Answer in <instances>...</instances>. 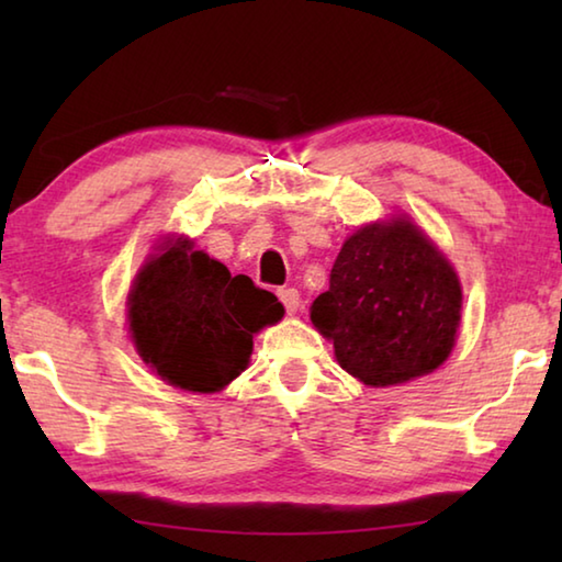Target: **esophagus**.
Wrapping results in <instances>:
<instances>
[{"label":"esophagus","instance_id":"1","mask_svg":"<svg viewBox=\"0 0 562 562\" xmlns=\"http://www.w3.org/2000/svg\"><path fill=\"white\" fill-rule=\"evenodd\" d=\"M278 297L284 304V310H288V315H294V312L300 310V292L294 290V288L278 290Z\"/></svg>","mask_w":562,"mask_h":562}]
</instances>
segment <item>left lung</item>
Listing matches in <instances>:
<instances>
[{"label":"left lung","mask_w":562,"mask_h":562,"mask_svg":"<svg viewBox=\"0 0 562 562\" xmlns=\"http://www.w3.org/2000/svg\"><path fill=\"white\" fill-rule=\"evenodd\" d=\"M461 300L446 255L398 215L347 237L310 319L331 339L345 372L367 386H394L449 359Z\"/></svg>","instance_id":"8db88e82"}]
</instances>
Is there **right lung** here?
Masks as SVG:
<instances>
[{
  "label": "right lung",
  "instance_id": "add662e5",
  "mask_svg": "<svg viewBox=\"0 0 562 562\" xmlns=\"http://www.w3.org/2000/svg\"><path fill=\"white\" fill-rule=\"evenodd\" d=\"M284 307L247 274L168 237L150 255L128 292V331L140 359L186 392H221L243 372L252 337L274 325Z\"/></svg>",
  "mask_w": 562,
  "mask_h": 562
}]
</instances>
